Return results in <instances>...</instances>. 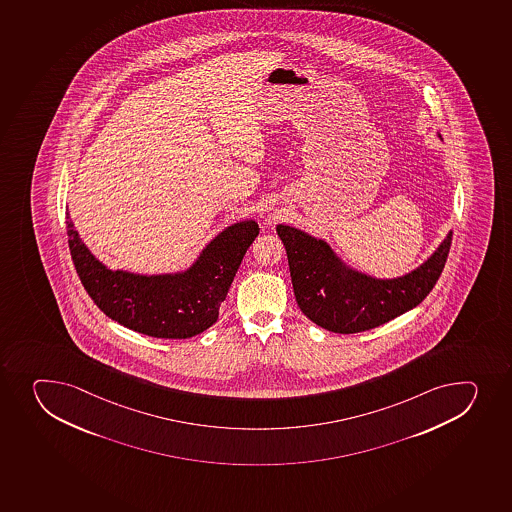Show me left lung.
<instances>
[{"mask_svg":"<svg viewBox=\"0 0 512 512\" xmlns=\"http://www.w3.org/2000/svg\"><path fill=\"white\" fill-rule=\"evenodd\" d=\"M289 259L290 277L300 310L335 334L374 329L414 309L441 277L452 243L447 233L424 264L397 279H374L352 270L319 238L289 225L277 227Z\"/></svg>","mask_w":512,"mask_h":512,"instance_id":"1","label":"left lung"}]
</instances>
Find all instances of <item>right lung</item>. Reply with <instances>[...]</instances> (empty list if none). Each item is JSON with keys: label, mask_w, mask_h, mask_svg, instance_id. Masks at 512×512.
<instances>
[{"label": "right lung", "mask_w": 512, "mask_h": 512, "mask_svg": "<svg viewBox=\"0 0 512 512\" xmlns=\"http://www.w3.org/2000/svg\"><path fill=\"white\" fill-rule=\"evenodd\" d=\"M66 232L76 274L103 314L150 337L188 339L217 322L220 304L259 235V225L253 220L235 223L203 248L190 269L150 277L107 269L81 242L70 213Z\"/></svg>", "instance_id": "1"}]
</instances>
